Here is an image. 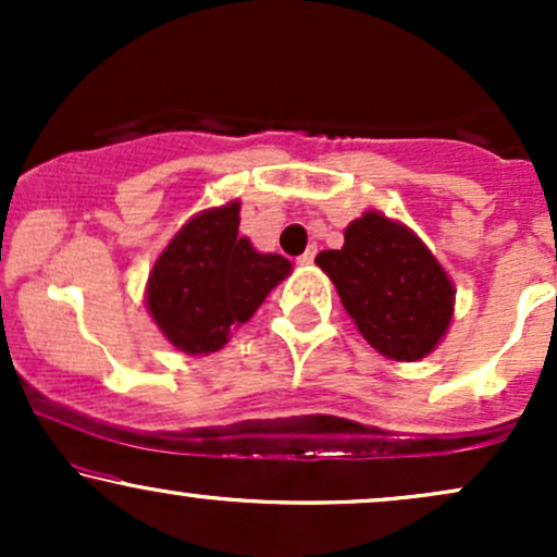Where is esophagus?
I'll return each instance as SVG.
<instances>
[{"mask_svg": "<svg viewBox=\"0 0 557 557\" xmlns=\"http://www.w3.org/2000/svg\"><path fill=\"white\" fill-rule=\"evenodd\" d=\"M314 257H317V248L309 246V248H306V251L298 257V264H311V261H314Z\"/></svg>", "mask_w": 557, "mask_h": 557, "instance_id": "obj_1", "label": "esophagus"}]
</instances>
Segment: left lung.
Returning <instances> with one entry per match:
<instances>
[{"label": "left lung", "instance_id": "left-lung-1", "mask_svg": "<svg viewBox=\"0 0 557 557\" xmlns=\"http://www.w3.org/2000/svg\"><path fill=\"white\" fill-rule=\"evenodd\" d=\"M345 311L372 348L395 361H417L445 335L453 283L417 235L380 212L345 230L341 251H322Z\"/></svg>", "mask_w": 557, "mask_h": 557}]
</instances>
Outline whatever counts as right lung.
<instances>
[{
    "label": "right lung",
    "mask_w": 557,
    "mask_h": 557,
    "mask_svg": "<svg viewBox=\"0 0 557 557\" xmlns=\"http://www.w3.org/2000/svg\"><path fill=\"white\" fill-rule=\"evenodd\" d=\"M240 203L194 216L157 259L146 290L151 317L185 354H214L290 272L280 253L240 238Z\"/></svg>",
    "instance_id": "right-lung-1"
}]
</instances>
